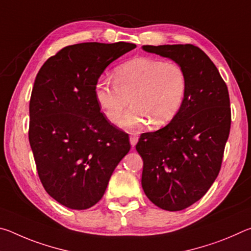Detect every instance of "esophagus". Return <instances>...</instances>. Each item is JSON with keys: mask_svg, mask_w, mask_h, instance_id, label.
Here are the masks:
<instances>
[{"mask_svg": "<svg viewBox=\"0 0 251 251\" xmlns=\"http://www.w3.org/2000/svg\"><path fill=\"white\" fill-rule=\"evenodd\" d=\"M129 141H130L131 147H135V145H136V144H137V142H138V136L136 135V134H130Z\"/></svg>", "mask_w": 251, "mask_h": 251, "instance_id": "esophagus-1", "label": "esophagus"}]
</instances>
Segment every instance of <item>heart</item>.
Masks as SVG:
<instances>
[{"instance_id":"heart-1","label":"heart","mask_w":251,"mask_h":251,"mask_svg":"<svg viewBox=\"0 0 251 251\" xmlns=\"http://www.w3.org/2000/svg\"><path fill=\"white\" fill-rule=\"evenodd\" d=\"M186 92L184 70L152 57L130 59L115 70L114 82L100 78L94 88L97 104L113 124H120L129 101L124 125L131 129L147 122L152 127L168 124L180 110Z\"/></svg>"}]
</instances>
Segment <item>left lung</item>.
<instances>
[{
    "label": "left lung",
    "instance_id": "left-lung-1",
    "mask_svg": "<svg viewBox=\"0 0 251 251\" xmlns=\"http://www.w3.org/2000/svg\"><path fill=\"white\" fill-rule=\"evenodd\" d=\"M184 70L187 92L168 125L144 133L136 151L144 161L142 186L161 209L178 211L199 201L217 178L230 131L228 88L205 52L192 44L144 45Z\"/></svg>",
    "mask_w": 251,
    "mask_h": 251
}]
</instances>
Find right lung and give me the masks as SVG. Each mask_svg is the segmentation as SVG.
<instances>
[{
  "mask_svg": "<svg viewBox=\"0 0 251 251\" xmlns=\"http://www.w3.org/2000/svg\"><path fill=\"white\" fill-rule=\"evenodd\" d=\"M135 48L125 42L70 45L50 57L36 75L29 100V145L46 193L71 209L99 202L130 150L128 134L100 113L94 88L106 67Z\"/></svg>",
  "mask_w": 251,
  "mask_h": 251,
  "instance_id": "obj_1",
  "label": "right lung"
}]
</instances>
